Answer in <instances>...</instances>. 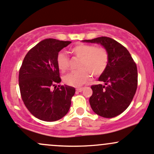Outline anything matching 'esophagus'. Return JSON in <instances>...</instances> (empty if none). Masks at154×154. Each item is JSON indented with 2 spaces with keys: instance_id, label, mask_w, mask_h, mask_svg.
<instances>
[{
  "instance_id": "obj_1",
  "label": "esophagus",
  "mask_w": 154,
  "mask_h": 154,
  "mask_svg": "<svg viewBox=\"0 0 154 154\" xmlns=\"http://www.w3.org/2000/svg\"><path fill=\"white\" fill-rule=\"evenodd\" d=\"M83 89H84V88H76V91L78 92H81L83 91Z\"/></svg>"
}]
</instances>
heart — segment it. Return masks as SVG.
Returning a JSON list of instances; mask_svg holds the SVG:
<instances>
[{
  "mask_svg": "<svg viewBox=\"0 0 154 154\" xmlns=\"http://www.w3.org/2000/svg\"><path fill=\"white\" fill-rule=\"evenodd\" d=\"M74 55L81 58L78 71H72L64 76L63 80L68 85L79 87L90 79V72L94 75H100L106 71L108 64V54L104 48L95 47L90 44H78L72 48ZM57 65L62 72L69 66V59L63 51L57 56Z\"/></svg>",
  "mask_w": 154,
  "mask_h": 154,
  "instance_id": "b5f03b06",
  "label": "heart"
}]
</instances>
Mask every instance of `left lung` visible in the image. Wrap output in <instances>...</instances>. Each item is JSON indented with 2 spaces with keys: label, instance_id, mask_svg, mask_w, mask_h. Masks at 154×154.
I'll use <instances>...</instances> for the list:
<instances>
[{
  "label": "left lung",
  "instance_id": "obj_1",
  "mask_svg": "<svg viewBox=\"0 0 154 154\" xmlns=\"http://www.w3.org/2000/svg\"><path fill=\"white\" fill-rule=\"evenodd\" d=\"M98 43L108 54L107 69L99 77V84L91 86L93 91L89 103L95 114L112 118L122 114L131 103L137 88V65L127 48L115 40L100 37L82 40Z\"/></svg>",
  "mask_w": 154,
  "mask_h": 154
}]
</instances>
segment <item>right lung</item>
Wrapping results in <instances>:
<instances>
[{
	"mask_svg": "<svg viewBox=\"0 0 154 154\" xmlns=\"http://www.w3.org/2000/svg\"><path fill=\"white\" fill-rule=\"evenodd\" d=\"M71 43L45 39L30 49L23 61L18 80L22 100L31 114L40 120H58L70 108L75 88L64 85L53 90L51 87L61 82L57 56Z\"/></svg>",
	"mask_w": 154,
	"mask_h": 154,
	"instance_id": "right-lung-1",
	"label": "right lung"
}]
</instances>
